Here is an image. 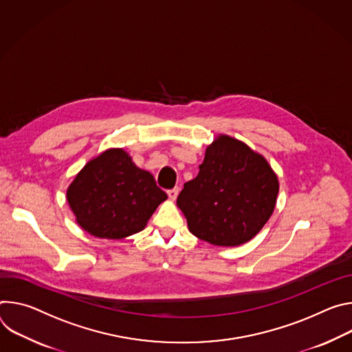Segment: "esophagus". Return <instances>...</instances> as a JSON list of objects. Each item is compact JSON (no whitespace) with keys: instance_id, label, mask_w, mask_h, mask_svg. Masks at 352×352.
Masks as SVG:
<instances>
[{"instance_id":"esophagus-1","label":"esophagus","mask_w":352,"mask_h":352,"mask_svg":"<svg viewBox=\"0 0 352 352\" xmlns=\"http://www.w3.org/2000/svg\"><path fill=\"white\" fill-rule=\"evenodd\" d=\"M177 194H179V187L168 190V196H169L170 200H176L177 199Z\"/></svg>"}]
</instances>
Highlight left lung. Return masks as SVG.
I'll use <instances>...</instances> for the list:
<instances>
[{
    "label": "left lung",
    "mask_w": 352,
    "mask_h": 352,
    "mask_svg": "<svg viewBox=\"0 0 352 352\" xmlns=\"http://www.w3.org/2000/svg\"><path fill=\"white\" fill-rule=\"evenodd\" d=\"M199 169L176 201L190 232L217 246L249 242L274 211L276 173L261 155L228 135L207 148Z\"/></svg>",
    "instance_id": "1"
}]
</instances>
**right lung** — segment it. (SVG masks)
Returning a JSON list of instances; mask_svg holds the SVG:
<instances>
[{"label": "right lung", "instance_id": "obj_1", "mask_svg": "<svg viewBox=\"0 0 352 352\" xmlns=\"http://www.w3.org/2000/svg\"><path fill=\"white\" fill-rule=\"evenodd\" d=\"M166 192L153 176L137 168L123 149H109L74 179L67 200L91 235L122 239L144 229Z\"/></svg>", "mask_w": 352, "mask_h": 352}]
</instances>
